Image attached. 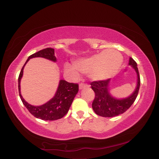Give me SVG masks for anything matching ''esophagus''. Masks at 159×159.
<instances>
[{"label":"esophagus","instance_id":"1","mask_svg":"<svg viewBox=\"0 0 159 159\" xmlns=\"http://www.w3.org/2000/svg\"><path fill=\"white\" fill-rule=\"evenodd\" d=\"M89 85L87 84H84V83H80L79 84V89L81 90L83 89H85V88H89Z\"/></svg>","mask_w":159,"mask_h":159}]
</instances>
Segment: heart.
Instances as JSON below:
<instances>
[{
	"mask_svg": "<svg viewBox=\"0 0 159 159\" xmlns=\"http://www.w3.org/2000/svg\"><path fill=\"white\" fill-rule=\"evenodd\" d=\"M122 61V57L119 52L113 49H107L89 58L75 61L74 65L66 63L64 70L73 79L79 77V71L82 74H90L95 80H102L117 74Z\"/></svg>",
	"mask_w": 159,
	"mask_h": 159,
	"instance_id": "obj_1",
	"label": "heart"
}]
</instances>
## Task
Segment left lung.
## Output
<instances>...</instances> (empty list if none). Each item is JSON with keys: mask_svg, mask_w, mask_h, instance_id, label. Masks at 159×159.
I'll return each mask as SVG.
<instances>
[{"mask_svg": "<svg viewBox=\"0 0 159 159\" xmlns=\"http://www.w3.org/2000/svg\"><path fill=\"white\" fill-rule=\"evenodd\" d=\"M129 64L134 68L137 73V85L134 93L127 98L116 99L110 94V79L90 83L91 89L95 92V98L92 103V107L98 115L105 117H112L121 115L127 111L135 101L140 87V76L137 63L132 58H129Z\"/></svg>", "mask_w": 159, "mask_h": 159, "instance_id": "8db88e82", "label": "left lung"}]
</instances>
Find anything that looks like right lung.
<instances>
[{"mask_svg": "<svg viewBox=\"0 0 159 159\" xmlns=\"http://www.w3.org/2000/svg\"><path fill=\"white\" fill-rule=\"evenodd\" d=\"M34 57H43L53 61H57V58L54 56V49L52 48H46L30 55L24 66H22L18 77L20 97L25 106L35 117L43 120H57L61 119L69 111L73 100L79 91V84L69 83L64 80H60L59 87L55 95L49 101L40 106H33L30 105L25 101L21 95L20 80L23 74L25 64L30 59Z\"/></svg>", "mask_w": 159, "mask_h": 159, "instance_id": "1", "label": "right lung"}]
</instances>
